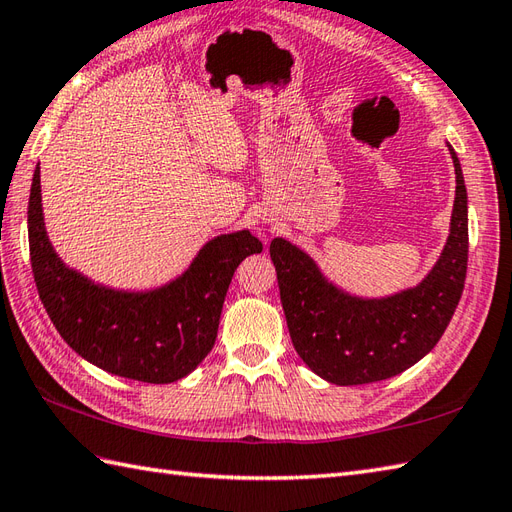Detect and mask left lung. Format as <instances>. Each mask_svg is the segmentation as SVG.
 Here are the masks:
<instances>
[{
    "instance_id": "obj_1",
    "label": "left lung",
    "mask_w": 512,
    "mask_h": 512,
    "mask_svg": "<svg viewBox=\"0 0 512 512\" xmlns=\"http://www.w3.org/2000/svg\"><path fill=\"white\" fill-rule=\"evenodd\" d=\"M456 196L448 242L426 279L387 298L339 290L318 264L283 238L270 244L292 344L309 368L333 385H365L409 370L437 346L461 300L467 274V188L448 144Z\"/></svg>"
}]
</instances>
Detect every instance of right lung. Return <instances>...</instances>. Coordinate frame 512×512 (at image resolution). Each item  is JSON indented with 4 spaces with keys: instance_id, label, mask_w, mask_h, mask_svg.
Returning a JSON list of instances; mask_svg holds the SVG:
<instances>
[{
    "instance_id": "1",
    "label": "right lung",
    "mask_w": 512,
    "mask_h": 512,
    "mask_svg": "<svg viewBox=\"0 0 512 512\" xmlns=\"http://www.w3.org/2000/svg\"><path fill=\"white\" fill-rule=\"evenodd\" d=\"M28 238L34 283L47 316L77 355L110 374L142 383H175L214 348L233 272L264 246L251 231L209 240L190 268L157 290L125 292L67 268L51 246L36 166Z\"/></svg>"
}]
</instances>
